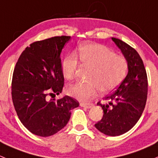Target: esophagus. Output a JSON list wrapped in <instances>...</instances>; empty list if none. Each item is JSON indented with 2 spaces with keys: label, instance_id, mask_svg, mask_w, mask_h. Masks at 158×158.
<instances>
[{
  "label": "esophagus",
  "instance_id": "1",
  "mask_svg": "<svg viewBox=\"0 0 158 158\" xmlns=\"http://www.w3.org/2000/svg\"><path fill=\"white\" fill-rule=\"evenodd\" d=\"M80 106L82 107H85V108H91L94 106L93 103H81Z\"/></svg>",
  "mask_w": 158,
  "mask_h": 158
}]
</instances>
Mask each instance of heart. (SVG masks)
<instances>
[{
    "label": "heart",
    "mask_w": 158,
    "mask_h": 158,
    "mask_svg": "<svg viewBox=\"0 0 158 158\" xmlns=\"http://www.w3.org/2000/svg\"><path fill=\"white\" fill-rule=\"evenodd\" d=\"M77 55L81 65L90 68L87 76L89 81L69 85L67 92L70 96L81 101L94 98L100 90L102 94H106L114 90L127 74V59L124 56L115 55L113 50L101 44L88 43L81 45ZM77 55H68L61 61L62 74L68 81L75 78L76 71L79 66Z\"/></svg>",
    "instance_id": "1"
}]
</instances>
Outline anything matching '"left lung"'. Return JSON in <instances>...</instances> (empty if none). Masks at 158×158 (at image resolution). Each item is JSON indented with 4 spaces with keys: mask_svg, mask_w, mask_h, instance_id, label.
Listing matches in <instances>:
<instances>
[{
    "mask_svg": "<svg viewBox=\"0 0 158 158\" xmlns=\"http://www.w3.org/2000/svg\"><path fill=\"white\" fill-rule=\"evenodd\" d=\"M112 40L127 59L128 72L116 90L104 98L105 103H97L103 115L95 127L107 135L118 136L129 131L142 114L147 101L148 77L137 51L118 39Z\"/></svg>",
    "mask_w": 158,
    "mask_h": 158,
    "instance_id": "obj_1",
    "label": "left lung"
}]
</instances>
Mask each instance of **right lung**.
<instances>
[{
	"label": "right lung",
	"instance_id": "add662e5",
	"mask_svg": "<svg viewBox=\"0 0 158 158\" xmlns=\"http://www.w3.org/2000/svg\"><path fill=\"white\" fill-rule=\"evenodd\" d=\"M71 36H54L34 42L18 58L11 84L13 103L19 120L32 134L48 137L62 129L77 100L65 96L55 100L64 87L60 58ZM54 95L50 100L48 96Z\"/></svg>",
	"mask_w": 158,
	"mask_h": 158
}]
</instances>
